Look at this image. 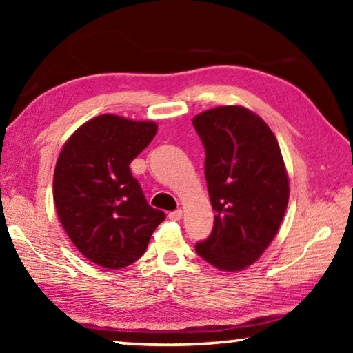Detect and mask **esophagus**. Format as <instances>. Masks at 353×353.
I'll return each mask as SVG.
<instances>
[{"mask_svg": "<svg viewBox=\"0 0 353 353\" xmlns=\"http://www.w3.org/2000/svg\"><path fill=\"white\" fill-rule=\"evenodd\" d=\"M168 218H170L171 221H181V218H182V210L171 212V213L168 214Z\"/></svg>", "mask_w": 353, "mask_h": 353, "instance_id": "34e87169", "label": "esophagus"}]
</instances>
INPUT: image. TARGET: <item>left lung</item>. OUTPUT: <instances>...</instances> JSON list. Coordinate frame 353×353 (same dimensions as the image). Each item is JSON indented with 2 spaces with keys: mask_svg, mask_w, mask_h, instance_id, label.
<instances>
[{
  "mask_svg": "<svg viewBox=\"0 0 353 353\" xmlns=\"http://www.w3.org/2000/svg\"><path fill=\"white\" fill-rule=\"evenodd\" d=\"M205 148V179L214 214L196 252L221 271L260 259L282 224L290 181L276 135L252 110L223 105L193 118Z\"/></svg>",
  "mask_w": 353,
  "mask_h": 353,
  "instance_id": "obj_1",
  "label": "left lung"
}]
</instances>
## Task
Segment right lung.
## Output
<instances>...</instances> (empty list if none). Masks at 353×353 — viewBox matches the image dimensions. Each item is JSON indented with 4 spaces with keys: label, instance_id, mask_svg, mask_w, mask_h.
<instances>
[{
    "label": "right lung",
    "instance_id": "add662e5",
    "mask_svg": "<svg viewBox=\"0 0 353 353\" xmlns=\"http://www.w3.org/2000/svg\"><path fill=\"white\" fill-rule=\"evenodd\" d=\"M154 121L112 113L74 130L59 154L52 194L77 250L107 270L132 265L166 214L148 204L129 165L152 141Z\"/></svg>",
    "mask_w": 353,
    "mask_h": 353
}]
</instances>
